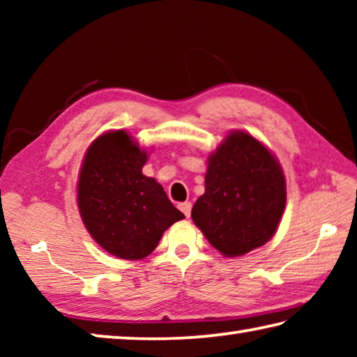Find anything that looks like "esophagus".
Listing matches in <instances>:
<instances>
[{
  "instance_id": "34e87169",
  "label": "esophagus",
  "mask_w": 357,
  "mask_h": 357,
  "mask_svg": "<svg viewBox=\"0 0 357 357\" xmlns=\"http://www.w3.org/2000/svg\"><path fill=\"white\" fill-rule=\"evenodd\" d=\"M179 209L183 211L185 217H190V211H192V203L190 202H184L179 203Z\"/></svg>"
}]
</instances>
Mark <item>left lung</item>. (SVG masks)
Instances as JSON below:
<instances>
[{
    "label": "left lung",
    "instance_id": "left-lung-1",
    "mask_svg": "<svg viewBox=\"0 0 357 357\" xmlns=\"http://www.w3.org/2000/svg\"><path fill=\"white\" fill-rule=\"evenodd\" d=\"M285 203L279 160L257 138L234 130L209 157L192 219L222 255L239 257L274 236Z\"/></svg>",
    "mask_w": 357,
    "mask_h": 357
}]
</instances>
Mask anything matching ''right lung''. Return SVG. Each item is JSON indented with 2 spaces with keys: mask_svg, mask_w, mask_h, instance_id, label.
Wrapping results in <instances>:
<instances>
[{
  "mask_svg": "<svg viewBox=\"0 0 357 357\" xmlns=\"http://www.w3.org/2000/svg\"><path fill=\"white\" fill-rule=\"evenodd\" d=\"M146 151L126 130L96 138L77 185L82 220L102 249L123 259L153 252L168 227L184 219L154 178L142 173Z\"/></svg>",
  "mask_w": 357,
  "mask_h": 357,
  "instance_id": "right-lung-1",
  "label": "right lung"
}]
</instances>
